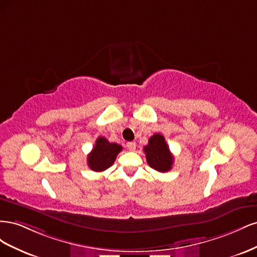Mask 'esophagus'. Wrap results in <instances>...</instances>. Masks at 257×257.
I'll list each match as a JSON object with an SVG mask.
<instances>
[{
	"label": "esophagus",
	"instance_id": "1",
	"mask_svg": "<svg viewBox=\"0 0 257 257\" xmlns=\"http://www.w3.org/2000/svg\"><path fill=\"white\" fill-rule=\"evenodd\" d=\"M126 147H127V149H128L130 151H135V149H136V144H135L134 142H130V143L126 144Z\"/></svg>",
	"mask_w": 257,
	"mask_h": 257
}]
</instances>
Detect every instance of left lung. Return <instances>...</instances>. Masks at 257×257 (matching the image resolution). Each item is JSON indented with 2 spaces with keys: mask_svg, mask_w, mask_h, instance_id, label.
I'll return each instance as SVG.
<instances>
[{
  "mask_svg": "<svg viewBox=\"0 0 257 257\" xmlns=\"http://www.w3.org/2000/svg\"><path fill=\"white\" fill-rule=\"evenodd\" d=\"M147 163L149 166L160 173H166L172 169L174 157L161 134H154L150 137L148 145L144 147Z\"/></svg>",
  "mask_w": 257,
  "mask_h": 257,
  "instance_id": "1",
  "label": "left lung"
}]
</instances>
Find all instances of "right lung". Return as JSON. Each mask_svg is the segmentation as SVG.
<instances>
[{
	"mask_svg": "<svg viewBox=\"0 0 257 257\" xmlns=\"http://www.w3.org/2000/svg\"><path fill=\"white\" fill-rule=\"evenodd\" d=\"M121 150L120 145L109 143L105 137L100 136L96 139L95 146L88 155V166L94 172H104L113 164Z\"/></svg>",
	"mask_w": 257,
	"mask_h": 257,
	"instance_id": "right-lung-1",
	"label": "right lung"
}]
</instances>
